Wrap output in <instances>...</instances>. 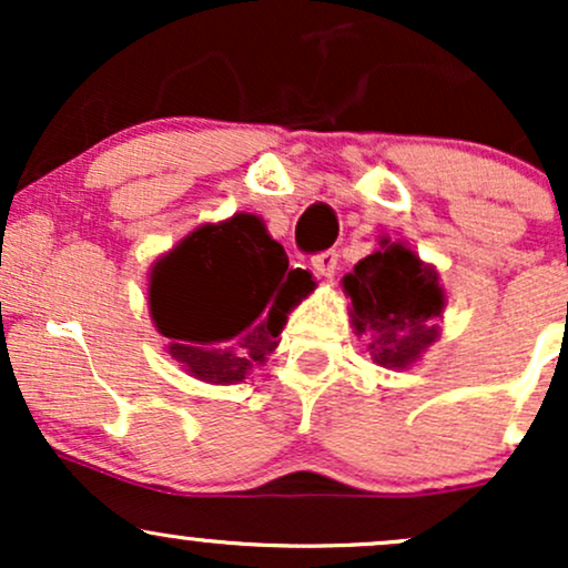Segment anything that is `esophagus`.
<instances>
[{"label": "esophagus", "instance_id": "obj_1", "mask_svg": "<svg viewBox=\"0 0 568 568\" xmlns=\"http://www.w3.org/2000/svg\"><path fill=\"white\" fill-rule=\"evenodd\" d=\"M336 264H338V256L336 251H325V253H317L315 258H312V266H315V272L325 280H331L336 275Z\"/></svg>", "mask_w": 568, "mask_h": 568}]
</instances>
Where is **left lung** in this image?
I'll return each instance as SVG.
<instances>
[{
    "instance_id": "8db88e82",
    "label": "left lung",
    "mask_w": 568,
    "mask_h": 568,
    "mask_svg": "<svg viewBox=\"0 0 568 568\" xmlns=\"http://www.w3.org/2000/svg\"><path fill=\"white\" fill-rule=\"evenodd\" d=\"M342 288L352 302V328L368 338L371 357L382 368H410L440 338L446 288L438 270L406 243L382 234L379 247L352 266Z\"/></svg>"
}]
</instances>
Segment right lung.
Masks as SVG:
<instances>
[{"instance_id": "1", "label": "right lung", "mask_w": 568, "mask_h": 568, "mask_svg": "<svg viewBox=\"0 0 568 568\" xmlns=\"http://www.w3.org/2000/svg\"><path fill=\"white\" fill-rule=\"evenodd\" d=\"M315 291L256 213L200 224L149 270V315L194 379L240 384L277 349L293 306Z\"/></svg>"}]
</instances>
